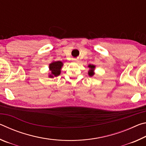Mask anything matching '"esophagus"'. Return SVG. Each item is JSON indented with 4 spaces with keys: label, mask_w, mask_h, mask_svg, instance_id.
Here are the masks:
<instances>
[{
    "label": "esophagus",
    "mask_w": 146,
    "mask_h": 146,
    "mask_svg": "<svg viewBox=\"0 0 146 146\" xmlns=\"http://www.w3.org/2000/svg\"><path fill=\"white\" fill-rule=\"evenodd\" d=\"M73 61L75 62H78V59H76V58H73Z\"/></svg>",
    "instance_id": "1"
}]
</instances>
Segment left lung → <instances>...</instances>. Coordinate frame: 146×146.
<instances>
[{"label":"left lung","mask_w":146,"mask_h":146,"mask_svg":"<svg viewBox=\"0 0 146 146\" xmlns=\"http://www.w3.org/2000/svg\"><path fill=\"white\" fill-rule=\"evenodd\" d=\"M88 67L90 68V71H88V75H89V76H93L94 75V70H95V66H94V65H91V64H90V65L88 66Z\"/></svg>","instance_id":"1"}]
</instances>
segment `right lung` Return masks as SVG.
Masks as SVG:
<instances>
[{"instance_id":"right-lung-1","label":"right lung","mask_w":146,"mask_h":146,"mask_svg":"<svg viewBox=\"0 0 146 146\" xmlns=\"http://www.w3.org/2000/svg\"><path fill=\"white\" fill-rule=\"evenodd\" d=\"M63 66V63L61 61H55L51 62L49 65V70L51 71L50 75H49V78H53L57 76L60 74L61 68Z\"/></svg>"}]
</instances>
